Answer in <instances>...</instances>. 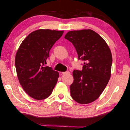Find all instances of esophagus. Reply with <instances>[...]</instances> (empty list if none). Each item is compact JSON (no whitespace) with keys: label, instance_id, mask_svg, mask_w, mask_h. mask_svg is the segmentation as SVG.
Segmentation results:
<instances>
[{"label":"esophagus","instance_id":"obj_1","mask_svg":"<svg viewBox=\"0 0 130 130\" xmlns=\"http://www.w3.org/2000/svg\"><path fill=\"white\" fill-rule=\"evenodd\" d=\"M62 74H69V72H68V71H67V72H62Z\"/></svg>","mask_w":130,"mask_h":130}]
</instances>
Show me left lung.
Masks as SVG:
<instances>
[{"mask_svg": "<svg viewBox=\"0 0 130 130\" xmlns=\"http://www.w3.org/2000/svg\"><path fill=\"white\" fill-rule=\"evenodd\" d=\"M65 38L71 42L78 60L85 61L83 69L73 72L70 94L76 102L89 104L99 98L111 75V50L99 34L91 29L70 31Z\"/></svg>", "mask_w": 130, "mask_h": 130, "instance_id": "obj_1", "label": "left lung"}]
</instances>
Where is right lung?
Returning <instances> with one entry per match:
<instances>
[{"label": "right lung", "mask_w": 130, "mask_h": 130, "mask_svg": "<svg viewBox=\"0 0 130 130\" xmlns=\"http://www.w3.org/2000/svg\"><path fill=\"white\" fill-rule=\"evenodd\" d=\"M63 31L39 29L28 34L18 49L15 58L17 74L24 91L36 100H43L52 93L59 73L45 67L46 60Z\"/></svg>", "instance_id": "right-lung-1"}]
</instances>
